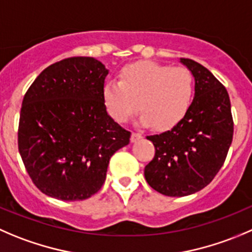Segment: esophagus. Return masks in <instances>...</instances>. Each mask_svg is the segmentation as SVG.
I'll use <instances>...</instances> for the list:
<instances>
[{
  "label": "esophagus",
  "mask_w": 252,
  "mask_h": 252,
  "mask_svg": "<svg viewBox=\"0 0 252 252\" xmlns=\"http://www.w3.org/2000/svg\"><path fill=\"white\" fill-rule=\"evenodd\" d=\"M143 138V135H141L140 133H136V131H133V133H131V136H130V140L133 141H136V140H139V139H141Z\"/></svg>",
  "instance_id": "esophagus-1"
}]
</instances>
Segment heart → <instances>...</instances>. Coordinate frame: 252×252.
Returning a JSON list of instances; mask_svg holds the SVG:
<instances>
[{
    "label": "heart",
    "instance_id": "obj_1",
    "mask_svg": "<svg viewBox=\"0 0 252 252\" xmlns=\"http://www.w3.org/2000/svg\"><path fill=\"white\" fill-rule=\"evenodd\" d=\"M194 89V76L187 67L140 61L124 67L119 81L106 82L102 97L116 122L124 123L139 108L141 123L168 130L189 111Z\"/></svg>",
    "mask_w": 252,
    "mask_h": 252
}]
</instances>
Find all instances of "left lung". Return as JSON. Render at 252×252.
I'll use <instances>...</instances> for the list:
<instances>
[{
  "label": "left lung",
  "instance_id": "1",
  "mask_svg": "<svg viewBox=\"0 0 252 252\" xmlns=\"http://www.w3.org/2000/svg\"><path fill=\"white\" fill-rule=\"evenodd\" d=\"M194 76V99L185 118L165 133L149 135L155 156L145 166L146 182L158 193L183 197L212 182L233 141L228 91L213 74L191 59H181Z\"/></svg>",
  "mask_w": 252,
  "mask_h": 252
}]
</instances>
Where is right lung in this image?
I'll return each instance as SVG.
<instances>
[{"label": "right lung", "mask_w": 252, "mask_h": 252, "mask_svg": "<svg viewBox=\"0 0 252 252\" xmlns=\"http://www.w3.org/2000/svg\"><path fill=\"white\" fill-rule=\"evenodd\" d=\"M108 70L89 56L58 61L40 72L22 102L18 150L46 196L82 201L99 191L109 158L130 131L108 116L102 91Z\"/></svg>", "instance_id": "add662e5"}]
</instances>
